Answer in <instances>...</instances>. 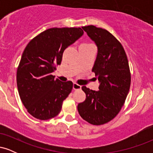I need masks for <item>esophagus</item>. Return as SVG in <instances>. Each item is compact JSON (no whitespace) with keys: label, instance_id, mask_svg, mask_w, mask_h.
Returning <instances> with one entry per match:
<instances>
[{"label":"esophagus","instance_id":"1","mask_svg":"<svg viewBox=\"0 0 153 153\" xmlns=\"http://www.w3.org/2000/svg\"><path fill=\"white\" fill-rule=\"evenodd\" d=\"M73 90H80V89H81V85H78V84L77 83H74L73 84Z\"/></svg>","mask_w":153,"mask_h":153}]
</instances>
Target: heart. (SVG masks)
I'll return each instance as SVG.
<instances>
[{
  "mask_svg": "<svg viewBox=\"0 0 153 153\" xmlns=\"http://www.w3.org/2000/svg\"><path fill=\"white\" fill-rule=\"evenodd\" d=\"M90 45H91V44H88V43H84V44H82V45H80V47H88V46H90Z\"/></svg>",
  "mask_w": 153,
  "mask_h": 153,
  "instance_id": "1",
  "label": "heart"
}]
</instances>
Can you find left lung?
<instances>
[{
    "mask_svg": "<svg viewBox=\"0 0 153 153\" xmlns=\"http://www.w3.org/2000/svg\"><path fill=\"white\" fill-rule=\"evenodd\" d=\"M82 28L98 47L92 71L100 85L97 91L82 87L86 99L78 111L86 122L102 125L114 119L124 106L131 84L129 62L122 44L109 31L93 25Z\"/></svg>",
    "mask_w": 153,
    "mask_h": 153,
    "instance_id": "8db88e82",
    "label": "left lung"
}]
</instances>
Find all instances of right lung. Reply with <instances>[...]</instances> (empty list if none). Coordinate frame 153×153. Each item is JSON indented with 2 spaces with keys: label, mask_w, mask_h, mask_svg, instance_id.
I'll list each match as a JSON object with an SVG mask.
<instances>
[{
  "label": "right lung",
  "mask_w": 153,
  "mask_h": 153,
  "mask_svg": "<svg viewBox=\"0 0 153 153\" xmlns=\"http://www.w3.org/2000/svg\"><path fill=\"white\" fill-rule=\"evenodd\" d=\"M82 34L80 27L51 28L26 45L17 68V88L23 104L34 118L47 120L60 112L73 83L54 79L52 73L61 64L64 50Z\"/></svg>",
  "instance_id": "add662e5"
}]
</instances>
